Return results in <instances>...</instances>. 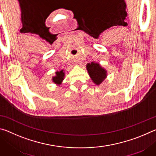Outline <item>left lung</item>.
Masks as SVG:
<instances>
[{"instance_id": "1", "label": "left lung", "mask_w": 156, "mask_h": 156, "mask_svg": "<svg viewBox=\"0 0 156 156\" xmlns=\"http://www.w3.org/2000/svg\"><path fill=\"white\" fill-rule=\"evenodd\" d=\"M89 75L94 83L99 85L107 77V71L100 64L94 62L88 63L86 66Z\"/></svg>"}]
</instances>
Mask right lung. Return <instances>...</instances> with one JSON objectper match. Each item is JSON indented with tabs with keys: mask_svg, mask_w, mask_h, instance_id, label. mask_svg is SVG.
<instances>
[{
	"mask_svg": "<svg viewBox=\"0 0 156 156\" xmlns=\"http://www.w3.org/2000/svg\"><path fill=\"white\" fill-rule=\"evenodd\" d=\"M64 77H65V73L63 72V70H60V71H58V72H56V76L54 77H53L52 80L55 84L59 85L62 83V80H64Z\"/></svg>",
	"mask_w": 156,
	"mask_h": 156,
	"instance_id": "add662e5",
	"label": "right lung"
}]
</instances>
